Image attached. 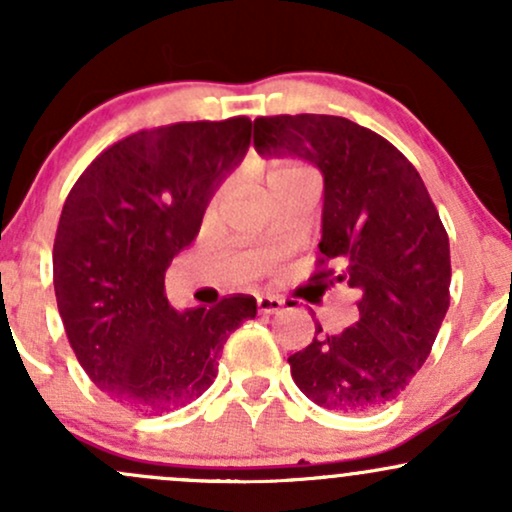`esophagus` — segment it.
<instances>
[{
	"instance_id": "esophagus-1",
	"label": "esophagus",
	"mask_w": 512,
	"mask_h": 512,
	"mask_svg": "<svg viewBox=\"0 0 512 512\" xmlns=\"http://www.w3.org/2000/svg\"><path fill=\"white\" fill-rule=\"evenodd\" d=\"M284 301L276 296H257V310H260L262 315H274L279 313L281 308H284Z\"/></svg>"
}]
</instances>
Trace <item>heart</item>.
Wrapping results in <instances>:
<instances>
[{"mask_svg": "<svg viewBox=\"0 0 512 512\" xmlns=\"http://www.w3.org/2000/svg\"><path fill=\"white\" fill-rule=\"evenodd\" d=\"M301 175H310V170H305L303 166H296V163L291 161H267L260 168V178L264 185H267V192L274 190V187L281 185V182L301 178Z\"/></svg>", "mask_w": 512, "mask_h": 512, "instance_id": "b5f03b06", "label": "heart"}]
</instances>
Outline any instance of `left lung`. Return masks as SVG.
<instances>
[{"mask_svg":"<svg viewBox=\"0 0 512 512\" xmlns=\"http://www.w3.org/2000/svg\"><path fill=\"white\" fill-rule=\"evenodd\" d=\"M257 154L313 163L325 180V260L361 293L358 322L289 356L293 383L325 409L390 404L424 366L450 305V243L416 168L380 134L334 115L257 117ZM332 276L322 269L317 279Z\"/></svg>","mask_w":512,"mask_h":512,"instance_id":"obj_1","label":"left lung"}]
</instances>
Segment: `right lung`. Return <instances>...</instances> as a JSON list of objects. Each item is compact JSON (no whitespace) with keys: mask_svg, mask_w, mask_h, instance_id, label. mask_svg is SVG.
<instances>
[{"mask_svg":"<svg viewBox=\"0 0 512 512\" xmlns=\"http://www.w3.org/2000/svg\"><path fill=\"white\" fill-rule=\"evenodd\" d=\"M250 137L248 117L144 129L105 149L64 202L57 308L81 368L122 407L163 414L204 395L228 334L257 315L252 296L178 313L163 293Z\"/></svg>","mask_w":512,"mask_h":512,"instance_id":"add662e5","label":"right lung"}]
</instances>
